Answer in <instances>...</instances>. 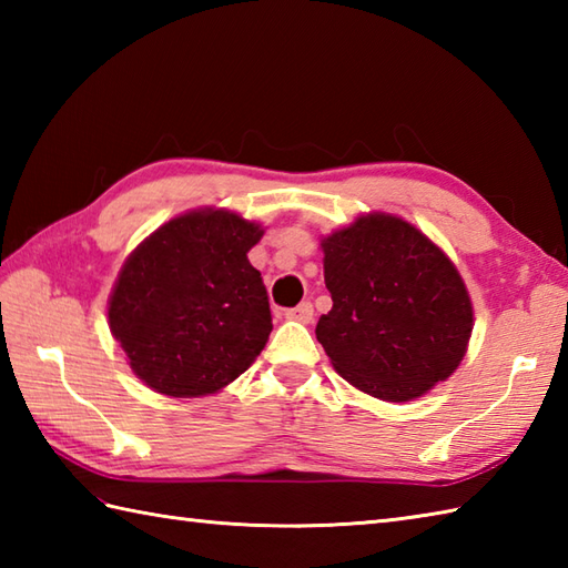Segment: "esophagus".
<instances>
[{"instance_id": "esophagus-1", "label": "esophagus", "mask_w": 568, "mask_h": 568, "mask_svg": "<svg viewBox=\"0 0 568 568\" xmlns=\"http://www.w3.org/2000/svg\"><path fill=\"white\" fill-rule=\"evenodd\" d=\"M285 317L293 320V322H300V324H310L312 317H315V307H312L310 303H303V305H297L293 310H287Z\"/></svg>"}]
</instances>
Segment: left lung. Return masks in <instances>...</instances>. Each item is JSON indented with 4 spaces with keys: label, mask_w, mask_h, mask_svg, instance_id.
Returning a JSON list of instances; mask_svg holds the SVG:
<instances>
[{
    "label": "left lung",
    "mask_w": 568,
    "mask_h": 568,
    "mask_svg": "<svg viewBox=\"0 0 568 568\" xmlns=\"http://www.w3.org/2000/svg\"><path fill=\"white\" fill-rule=\"evenodd\" d=\"M320 246L334 305L315 332L334 371L388 403H409L449 378L474 332L452 258L388 212L358 214Z\"/></svg>",
    "instance_id": "obj_1"
}]
</instances>
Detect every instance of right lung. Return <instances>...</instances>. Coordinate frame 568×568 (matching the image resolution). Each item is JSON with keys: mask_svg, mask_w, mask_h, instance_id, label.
<instances>
[{"mask_svg": "<svg viewBox=\"0 0 568 568\" xmlns=\"http://www.w3.org/2000/svg\"><path fill=\"white\" fill-rule=\"evenodd\" d=\"M263 226L224 207L161 224L129 253L106 317L134 376L168 397L226 388L273 329L261 273L248 263Z\"/></svg>", "mask_w": 568, "mask_h": 568, "instance_id": "1", "label": "right lung"}]
</instances>
